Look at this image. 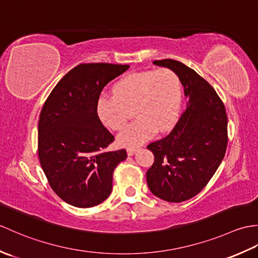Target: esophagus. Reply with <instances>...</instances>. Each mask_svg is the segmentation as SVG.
I'll list each match as a JSON object with an SVG mask.
<instances>
[{"mask_svg":"<svg viewBox=\"0 0 258 258\" xmlns=\"http://www.w3.org/2000/svg\"><path fill=\"white\" fill-rule=\"evenodd\" d=\"M140 149L139 147H130V149H127V155L128 156H132V155H134L136 152H138Z\"/></svg>","mask_w":258,"mask_h":258,"instance_id":"34e87169","label":"esophagus"}]
</instances>
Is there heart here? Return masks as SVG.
Returning <instances> with one entry per match:
<instances>
[{
	"instance_id": "heart-1",
	"label": "heart",
	"mask_w": 258,
	"mask_h": 258,
	"mask_svg": "<svg viewBox=\"0 0 258 258\" xmlns=\"http://www.w3.org/2000/svg\"><path fill=\"white\" fill-rule=\"evenodd\" d=\"M114 96H101L96 113L101 122L113 131L122 130L134 112L138 118L117 136V143L134 147L157 132L171 130L176 123L182 89L173 71L160 69L127 74L113 87Z\"/></svg>"
}]
</instances>
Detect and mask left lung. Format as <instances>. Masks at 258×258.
I'll use <instances>...</instances> for the list:
<instances>
[{
	"instance_id": "obj_1",
	"label": "left lung",
	"mask_w": 258,
	"mask_h": 258,
	"mask_svg": "<svg viewBox=\"0 0 258 258\" xmlns=\"http://www.w3.org/2000/svg\"><path fill=\"white\" fill-rule=\"evenodd\" d=\"M153 63L178 76L188 103L172 132L147 146L154 154L147 185L158 199L180 203L199 194L222 163L227 115L215 90L194 70L171 58Z\"/></svg>"
}]
</instances>
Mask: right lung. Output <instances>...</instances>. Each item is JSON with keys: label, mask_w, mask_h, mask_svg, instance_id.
Returning <instances> with one entry per match:
<instances>
[{"label": "right lung", "mask_w": 258, "mask_h": 258, "mask_svg": "<svg viewBox=\"0 0 258 258\" xmlns=\"http://www.w3.org/2000/svg\"><path fill=\"white\" fill-rule=\"evenodd\" d=\"M130 65L80 64L54 87L38 119V158L56 195L75 207H93L112 191L114 169L125 150L105 152L114 136L97 116L107 83Z\"/></svg>", "instance_id": "1"}]
</instances>
